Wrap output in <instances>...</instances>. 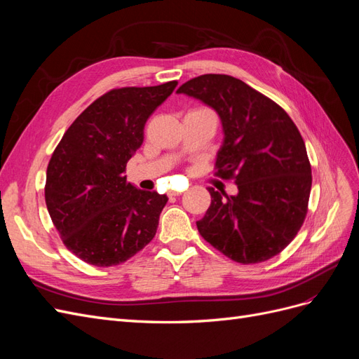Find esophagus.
Masks as SVG:
<instances>
[{
  "label": "esophagus",
  "mask_w": 359,
  "mask_h": 359,
  "mask_svg": "<svg viewBox=\"0 0 359 359\" xmlns=\"http://www.w3.org/2000/svg\"><path fill=\"white\" fill-rule=\"evenodd\" d=\"M169 196L172 198V196H181V193H178V191H169Z\"/></svg>",
  "instance_id": "obj_1"
}]
</instances>
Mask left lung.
<instances>
[{
    "label": "left lung",
    "instance_id": "8db88e82",
    "mask_svg": "<svg viewBox=\"0 0 359 359\" xmlns=\"http://www.w3.org/2000/svg\"><path fill=\"white\" fill-rule=\"evenodd\" d=\"M177 93L220 116L217 175L233 178L238 187L235 196L208 187L211 205L196 223L199 233L244 265L278 255L301 229L311 190V166L297 126L277 103L227 74L198 76Z\"/></svg>",
    "mask_w": 359,
    "mask_h": 359
}]
</instances>
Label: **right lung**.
<instances>
[{
    "mask_svg": "<svg viewBox=\"0 0 359 359\" xmlns=\"http://www.w3.org/2000/svg\"><path fill=\"white\" fill-rule=\"evenodd\" d=\"M177 81L112 90L74 119L53 151L45 199L62 243L94 266H114L153 240L166 194L127 182V161L144 142L149 115Z\"/></svg>",
    "mask_w": 359,
    "mask_h": 359,
    "instance_id": "right-lung-1",
    "label": "right lung"
}]
</instances>
